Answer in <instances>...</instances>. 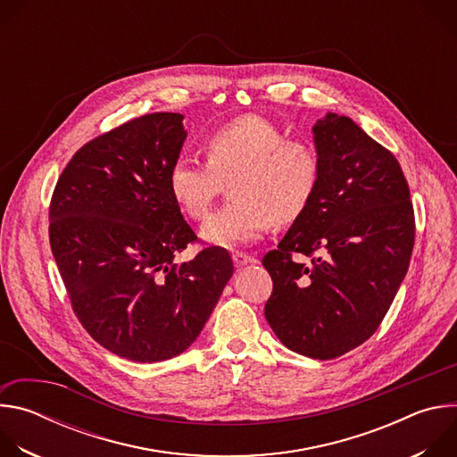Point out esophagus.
Here are the masks:
<instances>
[{
    "label": "esophagus",
    "instance_id": "34e87169",
    "mask_svg": "<svg viewBox=\"0 0 457 457\" xmlns=\"http://www.w3.org/2000/svg\"><path fill=\"white\" fill-rule=\"evenodd\" d=\"M231 258H233V264H235L237 268H242V266H245V264H253V262H256V260H254L251 254L242 253V251L233 253V254H231Z\"/></svg>",
    "mask_w": 457,
    "mask_h": 457
}]
</instances>
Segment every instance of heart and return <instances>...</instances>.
Listing matches in <instances>:
<instances>
[{"label":"heart","mask_w":457,"mask_h":457,"mask_svg":"<svg viewBox=\"0 0 457 457\" xmlns=\"http://www.w3.org/2000/svg\"><path fill=\"white\" fill-rule=\"evenodd\" d=\"M206 162L179 157L168 173L179 210L203 220L224 184L229 197L201 228V237L220 247L256 240L271 220L291 224L311 204L318 180L316 150L258 113L238 115L215 128L203 141Z\"/></svg>","instance_id":"1"}]
</instances>
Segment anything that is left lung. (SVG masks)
<instances>
[{"label":"left lung","mask_w":457,"mask_h":457,"mask_svg":"<svg viewBox=\"0 0 457 457\" xmlns=\"http://www.w3.org/2000/svg\"><path fill=\"white\" fill-rule=\"evenodd\" d=\"M312 136L318 187L262 258L273 278L264 312L287 349L333 360L379 328L407 275L416 224L400 162L353 119L328 113ZM295 252L312 264L295 263Z\"/></svg>","instance_id":"8db88e82"}]
</instances>
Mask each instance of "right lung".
Returning a JSON list of instances; mask_svg holds the SVG:
<instances>
[{
    "mask_svg": "<svg viewBox=\"0 0 457 457\" xmlns=\"http://www.w3.org/2000/svg\"><path fill=\"white\" fill-rule=\"evenodd\" d=\"M182 119L146 113L92 139L50 201V247L78 320L104 349L141 363L197 340L233 275L217 245L175 262L197 240L168 186L186 139Z\"/></svg>",
    "mask_w": 457,
    "mask_h": 457,
    "instance_id": "1",
    "label": "right lung"
}]
</instances>
